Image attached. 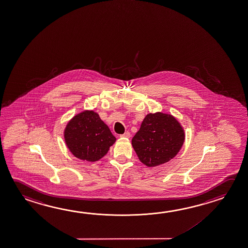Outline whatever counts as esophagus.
I'll list each match as a JSON object with an SVG mask.
<instances>
[{
    "mask_svg": "<svg viewBox=\"0 0 248 248\" xmlns=\"http://www.w3.org/2000/svg\"><path fill=\"white\" fill-rule=\"evenodd\" d=\"M130 137V133L129 131H126L124 134L120 135V138H129Z\"/></svg>",
    "mask_w": 248,
    "mask_h": 248,
    "instance_id": "obj_1",
    "label": "esophagus"
}]
</instances>
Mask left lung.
<instances>
[{
	"label": "left lung",
	"mask_w": 248,
	"mask_h": 248,
	"mask_svg": "<svg viewBox=\"0 0 248 248\" xmlns=\"http://www.w3.org/2000/svg\"><path fill=\"white\" fill-rule=\"evenodd\" d=\"M185 132L171 114H147L131 144L141 163L156 167L174 158L182 149Z\"/></svg>",
	"instance_id": "obj_1"
}]
</instances>
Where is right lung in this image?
Instances as JSON below:
<instances>
[{
    "mask_svg": "<svg viewBox=\"0 0 248 248\" xmlns=\"http://www.w3.org/2000/svg\"><path fill=\"white\" fill-rule=\"evenodd\" d=\"M64 138L75 157L91 163L104 157L116 142V138L99 115L89 110L75 115L67 123Z\"/></svg>",
    "mask_w": 248,
    "mask_h": 248,
    "instance_id": "obj_1",
    "label": "right lung"
}]
</instances>
